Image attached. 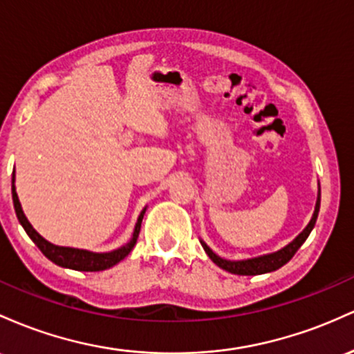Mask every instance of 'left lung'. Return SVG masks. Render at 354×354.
Returning a JSON list of instances; mask_svg holds the SVG:
<instances>
[{
    "instance_id": "left-lung-1",
    "label": "left lung",
    "mask_w": 354,
    "mask_h": 354,
    "mask_svg": "<svg viewBox=\"0 0 354 354\" xmlns=\"http://www.w3.org/2000/svg\"><path fill=\"white\" fill-rule=\"evenodd\" d=\"M319 202H321V192H319V196H317L316 209H315V214H313V219L309 221V224L306 225V229L296 237L295 241L291 242V244H288L286 248H283L281 251H277V252L266 254V256L254 257V259H248V261H225V259H222V257L217 256V254H214L212 251H210V249L207 248V244H204V242H201V244L214 263L219 266V268L225 269V271H229L232 274H239V276H256V274L276 271V269L283 268V266L297 252V249L303 245V242L308 239L309 232H311L313 227H315V224H316L317 212H319Z\"/></svg>"
}]
</instances>
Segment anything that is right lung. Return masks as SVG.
I'll list each match as a JSON object with an SVG mask.
<instances>
[{
	"label": "right lung",
	"mask_w": 354,
	"mask_h": 354,
	"mask_svg": "<svg viewBox=\"0 0 354 354\" xmlns=\"http://www.w3.org/2000/svg\"><path fill=\"white\" fill-rule=\"evenodd\" d=\"M11 192H13V204H15V212H17V217L19 224L23 225V229L26 230V234L30 236V239L38 245V249L45 254L46 257L51 261V263L62 266V268L75 269V271H86V272H95V271H103V269H109L120 263L124 257L130 254L133 249L135 242H137L138 232H140L142 219H144L145 209L142 210L140 216H138L137 224H135L133 236L130 239L129 244H125L124 248L117 249V251L105 252V254H95L88 251H82V249H71V248H59V245H53L51 242L45 241L41 236L31 227V224L28 222L21 210V204H19L17 190H15V176H13V185H11Z\"/></svg>",
	"instance_id": "right-lung-1"
}]
</instances>
